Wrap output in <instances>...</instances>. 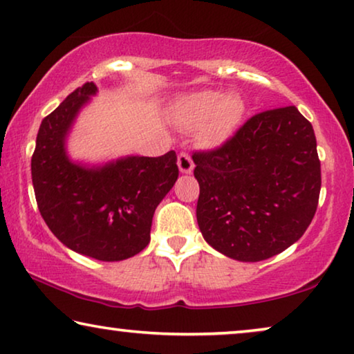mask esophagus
Here are the masks:
<instances>
[{
	"label": "esophagus",
	"instance_id": "34e87169",
	"mask_svg": "<svg viewBox=\"0 0 354 354\" xmlns=\"http://www.w3.org/2000/svg\"><path fill=\"white\" fill-rule=\"evenodd\" d=\"M177 165H178V169H180V172H183V174H189L194 169V162L192 160V156H189L188 153H185V151L178 153Z\"/></svg>",
	"mask_w": 354,
	"mask_h": 354
}]
</instances>
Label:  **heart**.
<instances>
[{"mask_svg": "<svg viewBox=\"0 0 354 354\" xmlns=\"http://www.w3.org/2000/svg\"><path fill=\"white\" fill-rule=\"evenodd\" d=\"M245 106L237 95L220 91H199L178 101L174 120L188 131L201 128V140L209 147L225 142L241 123Z\"/></svg>", "mask_w": 354, "mask_h": 354, "instance_id": "b5f03b06", "label": "heart"}]
</instances>
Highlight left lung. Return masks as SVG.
I'll list each match as a JSON object with an SVG mask.
<instances>
[{"label": "left lung", "instance_id": "1", "mask_svg": "<svg viewBox=\"0 0 354 354\" xmlns=\"http://www.w3.org/2000/svg\"><path fill=\"white\" fill-rule=\"evenodd\" d=\"M193 161L196 218L216 252L257 263L297 242L312 223L322 165L312 123L295 106L257 113Z\"/></svg>", "mask_w": 354, "mask_h": 354}]
</instances>
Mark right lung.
<instances>
[{"label":"right lung","mask_w":354,"mask_h":354,"mask_svg":"<svg viewBox=\"0 0 354 354\" xmlns=\"http://www.w3.org/2000/svg\"><path fill=\"white\" fill-rule=\"evenodd\" d=\"M96 85L75 88L42 120L31 156L39 212L59 242L100 261L131 258L149 245L155 209L178 177L177 155L128 156L96 169L69 161L64 139Z\"/></svg>","instance_id":"obj_1"}]
</instances>
